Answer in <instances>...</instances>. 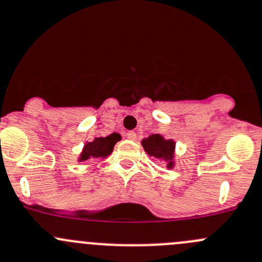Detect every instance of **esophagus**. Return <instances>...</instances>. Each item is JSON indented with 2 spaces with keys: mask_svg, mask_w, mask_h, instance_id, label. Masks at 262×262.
<instances>
[{
  "mask_svg": "<svg viewBox=\"0 0 262 262\" xmlns=\"http://www.w3.org/2000/svg\"><path fill=\"white\" fill-rule=\"evenodd\" d=\"M126 138H128V139H130V141H134V139L137 138V134H136V132H133V130L128 132V133H126Z\"/></svg>",
  "mask_w": 262,
  "mask_h": 262,
  "instance_id": "34e87169",
  "label": "esophagus"
}]
</instances>
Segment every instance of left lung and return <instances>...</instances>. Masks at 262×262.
I'll use <instances>...</instances> for the list:
<instances>
[{"instance_id": "left-lung-1", "label": "left lung", "mask_w": 262, "mask_h": 262, "mask_svg": "<svg viewBox=\"0 0 262 262\" xmlns=\"http://www.w3.org/2000/svg\"><path fill=\"white\" fill-rule=\"evenodd\" d=\"M142 146L148 156L162 160L167 169H172L175 165V141L166 139L161 134H151L142 139Z\"/></svg>"}]
</instances>
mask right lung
<instances>
[{
    "instance_id": "add662e5",
    "label": "right lung",
    "mask_w": 262,
    "mask_h": 262,
    "mask_svg": "<svg viewBox=\"0 0 262 262\" xmlns=\"http://www.w3.org/2000/svg\"><path fill=\"white\" fill-rule=\"evenodd\" d=\"M121 139L119 133H111L107 137H97L92 142H87L83 146L82 152L78 156V162L87 161L90 159H106L113 152L114 146Z\"/></svg>"
}]
</instances>
